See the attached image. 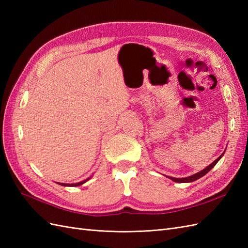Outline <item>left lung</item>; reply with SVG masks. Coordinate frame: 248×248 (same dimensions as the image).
Returning <instances> with one entry per match:
<instances>
[{
  "label": "left lung",
  "mask_w": 248,
  "mask_h": 248,
  "mask_svg": "<svg viewBox=\"0 0 248 248\" xmlns=\"http://www.w3.org/2000/svg\"><path fill=\"white\" fill-rule=\"evenodd\" d=\"M223 154H224V152L218 157V158L217 159H215L211 164H210V166H208L207 168H205L204 170H202L201 171H199V172H197V174H193L192 176H189V177H186V178H172V177H169L170 180H172V181H175V182H178V183H189V182H193V181H196V180H198V179H200V178H202V176H205L207 172L209 171V170H211L214 167H215V164L219 161V159L221 158V157L223 156Z\"/></svg>",
  "instance_id": "obj_1"
}]
</instances>
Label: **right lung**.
Wrapping results in <instances>:
<instances>
[{"label":"right lung","mask_w":248,"mask_h":248,"mask_svg":"<svg viewBox=\"0 0 248 248\" xmlns=\"http://www.w3.org/2000/svg\"><path fill=\"white\" fill-rule=\"evenodd\" d=\"M91 178V177H90ZM90 178H88V179H86V180H84V181H81V182H78V183H74V184H66V183H60V185H62V186H79V185H81V184H84V183H86L88 180L90 179ZM59 184V183H58Z\"/></svg>","instance_id":"add662e5"}]
</instances>
